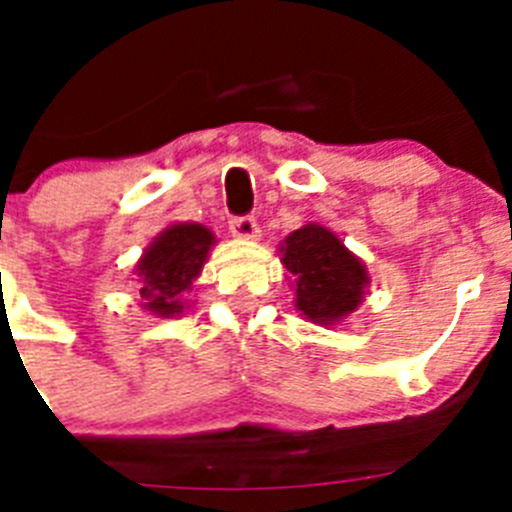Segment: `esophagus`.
I'll return each instance as SVG.
<instances>
[{"label":"esophagus","instance_id":"obj_1","mask_svg":"<svg viewBox=\"0 0 512 512\" xmlns=\"http://www.w3.org/2000/svg\"><path fill=\"white\" fill-rule=\"evenodd\" d=\"M230 233L238 241H256L259 238V225L253 217H233L230 220Z\"/></svg>","mask_w":512,"mask_h":512}]
</instances>
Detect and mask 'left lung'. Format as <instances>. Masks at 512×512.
<instances>
[{"label":"left lung","instance_id":"8db88e82","mask_svg":"<svg viewBox=\"0 0 512 512\" xmlns=\"http://www.w3.org/2000/svg\"><path fill=\"white\" fill-rule=\"evenodd\" d=\"M279 253L295 282V307L310 323L338 325L364 302L369 271L333 230L302 225L284 238Z\"/></svg>","mask_w":512,"mask_h":512}]
</instances>
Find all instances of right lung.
<instances>
[{
    "label": "right lung",
    "instance_id": "1",
    "mask_svg": "<svg viewBox=\"0 0 512 512\" xmlns=\"http://www.w3.org/2000/svg\"><path fill=\"white\" fill-rule=\"evenodd\" d=\"M212 246L215 235L200 223H174L161 230L135 264L143 310L156 318L182 315L184 292L202 274Z\"/></svg>",
    "mask_w": 512,
    "mask_h": 512
}]
</instances>
